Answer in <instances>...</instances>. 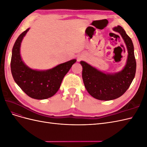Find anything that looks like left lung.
Returning <instances> with one entry per match:
<instances>
[{"label": "left lung", "instance_id": "obj_1", "mask_svg": "<svg viewBox=\"0 0 147 147\" xmlns=\"http://www.w3.org/2000/svg\"><path fill=\"white\" fill-rule=\"evenodd\" d=\"M113 29L121 35L128 53L126 64L121 71L115 74H106L86 62L80 61L84 86L91 96L101 100H110L121 96L130 86L136 71V61L132 40L121 26H118Z\"/></svg>", "mask_w": 147, "mask_h": 147}]
</instances>
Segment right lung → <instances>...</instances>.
Instances as JSON below:
<instances>
[{
  "label": "right lung",
  "mask_w": 147,
  "mask_h": 147,
  "mask_svg": "<svg viewBox=\"0 0 147 147\" xmlns=\"http://www.w3.org/2000/svg\"><path fill=\"white\" fill-rule=\"evenodd\" d=\"M29 28L18 37L12 49L11 71L15 82L26 94L35 99H45L59 90L62 81L72 65L74 59L60 64L52 69L37 70L29 68L21 59V43Z\"/></svg>",
  "instance_id": "obj_1"
}]
</instances>
